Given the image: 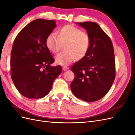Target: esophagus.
<instances>
[{"label":"esophagus","mask_w":135,"mask_h":135,"mask_svg":"<svg viewBox=\"0 0 135 135\" xmlns=\"http://www.w3.org/2000/svg\"><path fill=\"white\" fill-rule=\"evenodd\" d=\"M68 69H69V68H68V67L64 66V67L62 68V70H63L64 71H66L67 70H68Z\"/></svg>","instance_id":"1"}]
</instances>
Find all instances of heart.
<instances>
[{
  "label": "heart",
  "instance_id": "heart-1",
  "mask_svg": "<svg viewBox=\"0 0 135 135\" xmlns=\"http://www.w3.org/2000/svg\"><path fill=\"white\" fill-rule=\"evenodd\" d=\"M65 43L66 51L60 52L55 57L56 63L62 66L70 64L76 58L83 59L86 55L90 46V36L79 28L68 25L60 28L58 34H49L46 40L47 48L54 54L59 51L61 43Z\"/></svg>",
  "mask_w": 135,
  "mask_h": 135
}]
</instances>
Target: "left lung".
Returning <instances> with one entry per match:
<instances>
[{
  "label": "left lung",
  "mask_w": 135,
  "mask_h": 135,
  "mask_svg": "<svg viewBox=\"0 0 135 135\" xmlns=\"http://www.w3.org/2000/svg\"><path fill=\"white\" fill-rule=\"evenodd\" d=\"M87 30L91 43L87 54L71 67L74 79L71 90L84 101L102 99L112 87L115 78V62L112 40L94 22L76 23Z\"/></svg>",
  "instance_id": "1"
}]
</instances>
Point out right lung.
Listing matches in <instances>:
<instances>
[{
  "mask_svg": "<svg viewBox=\"0 0 135 135\" xmlns=\"http://www.w3.org/2000/svg\"><path fill=\"white\" fill-rule=\"evenodd\" d=\"M56 27L54 20L36 19L20 31L12 46L11 75L18 92L28 99H41L50 92L62 72L46 44L49 34Z\"/></svg>",
  "mask_w": 135,
  "mask_h": 135,
  "instance_id": "add662e5",
  "label": "right lung"
}]
</instances>
